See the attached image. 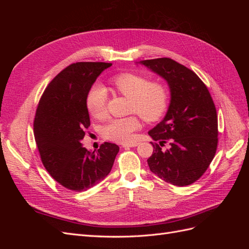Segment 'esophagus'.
<instances>
[{"label":"esophagus","mask_w":249,"mask_h":249,"mask_svg":"<svg viewBox=\"0 0 249 249\" xmlns=\"http://www.w3.org/2000/svg\"><path fill=\"white\" fill-rule=\"evenodd\" d=\"M139 144L138 142H132V143H124V144H123V146L124 147V148H129V147H135V146H137Z\"/></svg>","instance_id":"34e87169"}]
</instances>
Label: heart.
<instances>
[{
    "label": "heart",
    "instance_id": "1",
    "mask_svg": "<svg viewBox=\"0 0 249 249\" xmlns=\"http://www.w3.org/2000/svg\"><path fill=\"white\" fill-rule=\"evenodd\" d=\"M112 85L118 93L131 101L130 112L137 114L147 123L159 120L168 106V91L162 83L149 81L142 74L124 72L113 77ZM86 108L94 118L107 114V91L101 84H94L86 96ZM140 122L137 116L115 118L103 127L104 136L109 140L126 143L133 139Z\"/></svg>",
    "mask_w": 249,
    "mask_h": 249
}]
</instances>
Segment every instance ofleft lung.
Listing matches in <instances>:
<instances>
[{
    "label": "left lung",
    "instance_id": "left-lung-1",
    "mask_svg": "<svg viewBox=\"0 0 249 249\" xmlns=\"http://www.w3.org/2000/svg\"><path fill=\"white\" fill-rule=\"evenodd\" d=\"M141 64L167 81L171 100L164 119L148 135L155 141L149 169L165 182L188 186L201 178L215 157L218 119L207 86L193 71L170 58L143 60ZM171 147L161 150L164 142Z\"/></svg>",
    "mask_w": 249,
    "mask_h": 249
}]
</instances>
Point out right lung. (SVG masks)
<instances>
[{"instance_id": "1", "label": "right lung", "mask_w": 249, "mask_h": 249, "mask_svg": "<svg viewBox=\"0 0 249 249\" xmlns=\"http://www.w3.org/2000/svg\"><path fill=\"white\" fill-rule=\"evenodd\" d=\"M112 63L76 62L53 79L44 90L34 118V137L44 168L57 183L83 191L106 178L119 152L104 142L89 152L82 139L90 125L86 96L101 72Z\"/></svg>"}]
</instances>
